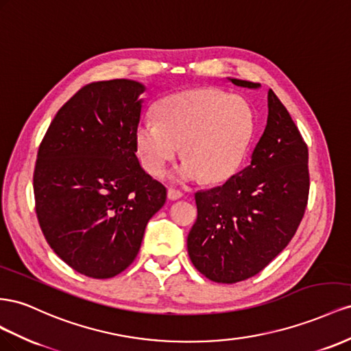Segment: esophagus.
Segmentation results:
<instances>
[{
  "label": "esophagus",
  "instance_id": "obj_1",
  "mask_svg": "<svg viewBox=\"0 0 351 351\" xmlns=\"http://www.w3.org/2000/svg\"><path fill=\"white\" fill-rule=\"evenodd\" d=\"M182 195H184L182 191H179V189H176V188H169L167 189L169 199H179Z\"/></svg>",
  "mask_w": 351,
  "mask_h": 351
}]
</instances>
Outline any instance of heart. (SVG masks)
<instances>
[{
	"instance_id": "1",
	"label": "heart",
	"mask_w": 351,
	"mask_h": 351,
	"mask_svg": "<svg viewBox=\"0 0 351 351\" xmlns=\"http://www.w3.org/2000/svg\"><path fill=\"white\" fill-rule=\"evenodd\" d=\"M156 119L138 126L136 145L149 173L162 176L182 152L173 170L178 182H222L237 173L254 131V114L243 98L216 88L169 95L156 107Z\"/></svg>"
}]
</instances>
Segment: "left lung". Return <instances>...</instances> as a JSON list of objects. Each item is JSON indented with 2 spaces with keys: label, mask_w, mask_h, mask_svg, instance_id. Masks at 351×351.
<instances>
[{
  "label": "left lung",
  "mask_w": 351,
  "mask_h": 351,
  "mask_svg": "<svg viewBox=\"0 0 351 351\" xmlns=\"http://www.w3.org/2000/svg\"><path fill=\"white\" fill-rule=\"evenodd\" d=\"M267 108L265 132L248 166L223 185L195 193L198 215L188 234V254L213 282L235 284L262 272L291 241L306 212L307 144L272 89Z\"/></svg>",
  "instance_id": "1"
}]
</instances>
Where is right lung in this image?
Instances as JSON below:
<instances>
[{
  "instance_id": "1",
  "label": "right lung",
  "mask_w": 351,
  "mask_h": 351,
  "mask_svg": "<svg viewBox=\"0 0 351 351\" xmlns=\"http://www.w3.org/2000/svg\"><path fill=\"white\" fill-rule=\"evenodd\" d=\"M144 85L82 86L58 110L38 149L35 210L54 253L76 272L107 279L132 265L166 186L135 156Z\"/></svg>"
}]
</instances>
